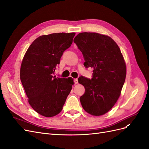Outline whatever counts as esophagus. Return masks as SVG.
I'll use <instances>...</instances> for the list:
<instances>
[{"instance_id": "1", "label": "esophagus", "mask_w": 149, "mask_h": 149, "mask_svg": "<svg viewBox=\"0 0 149 149\" xmlns=\"http://www.w3.org/2000/svg\"><path fill=\"white\" fill-rule=\"evenodd\" d=\"M74 83H75V84H78V79H74Z\"/></svg>"}]
</instances>
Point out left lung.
<instances>
[{
	"label": "left lung",
	"mask_w": 149,
	"mask_h": 149,
	"mask_svg": "<svg viewBox=\"0 0 149 149\" xmlns=\"http://www.w3.org/2000/svg\"><path fill=\"white\" fill-rule=\"evenodd\" d=\"M74 42L82 52L84 65L93 69L91 79L80 76L85 88L80 102L86 112L100 116L109 112L120 95L126 76V65L113 39L98 33L78 34Z\"/></svg>",
	"instance_id": "left-lung-1"
}]
</instances>
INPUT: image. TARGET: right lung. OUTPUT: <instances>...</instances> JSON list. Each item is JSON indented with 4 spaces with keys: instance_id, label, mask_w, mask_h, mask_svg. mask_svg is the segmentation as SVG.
<instances>
[{
    "instance_id": "add662e5",
    "label": "right lung",
    "mask_w": 149,
    "mask_h": 149,
    "mask_svg": "<svg viewBox=\"0 0 149 149\" xmlns=\"http://www.w3.org/2000/svg\"><path fill=\"white\" fill-rule=\"evenodd\" d=\"M75 33L44 35L36 38L23 58L20 77L30 105L39 114L51 118L61 111L74 84L73 79L53 76Z\"/></svg>"
}]
</instances>
